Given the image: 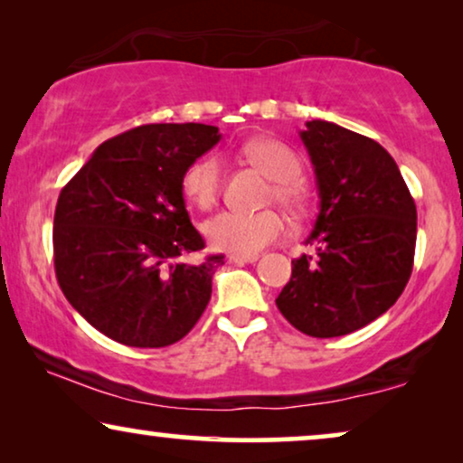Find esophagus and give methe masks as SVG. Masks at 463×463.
Listing matches in <instances>:
<instances>
[{
	"label": "esophagus",
	"mask_w": 463,
	"mask_h": 463,
	"mask_svg": "<svg viewBox=\"0 0 463 463\" xmlns=\"http://www.w3.org/2000/svg\"><path fill=\"white\" fill-rule=\"evenodd\" d=\"M259 259V255H230V261L232 263H238V265H242V263H255Z\"/></svg>",
	"instance_id": "1"
}]
</instances>
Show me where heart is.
<instances>
[{"label":"heart","mask_w":463,"mask_h":463,"mask_svg":"<svg viewBox=\"0 0 463 463\" xmlns=\"http://www.w3.org/2000/svg\"><path fill=\"white\" fill-rule=\"evenodd\" d=\"M242 154L252 166L265 176L274 179L269 198L280 202L290 213H301L306 208V189L297 176L301 173V162L297 154L276 138H252L244 145ZM181 192L189 204L208 211L217 204L221 194V164L217 157L206 156L189 164L181 176ZM284 219L276 211L261 213H221L204 227V233L213 249L230 255H257L265 246L282 238Z\"/></svg>","instance_id":"obj_1"}]
</instances>
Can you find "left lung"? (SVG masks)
I'll list each match as a JSON object with an SVG mask.
<instances>
[{
    "mask_svg": "<svg viewBox=\"0 0 463 463\" xmlns=\"http://www.w3.org/2000/svg\"><path fill=\"white\" fill-rule=\"evenodd\" d=\"M320 211L276 306L309 337H341L388 312L413 269L417 208L394 157L377 141L325 119L299 132Z\"/></svg>",
    "mask_w": 463,
    "mask_h": 463,
    "instance_id": "1",
    "label": "left lung"
}]
</instances>
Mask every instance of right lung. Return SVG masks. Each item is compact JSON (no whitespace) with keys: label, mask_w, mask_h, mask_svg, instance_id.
Instances as JSON below:
<instances>
[{"label":"right lung","mask_w":463,"mask_h":463,"mask_svg":"<svg viewBox=\"0 0 463 463\" xmlns=\"http://www.w3.org/2000/svg\"><path fill=\"white\" fill-rule=\"evenodd\" d=\"M217 126L147 124L99 145L62 187L54 269L67 301L118 344L164 347L192 331L223 257L189 221L181 176L219 143Z\"/></svg>","instance_id":"add662e5"}]
</instances>
